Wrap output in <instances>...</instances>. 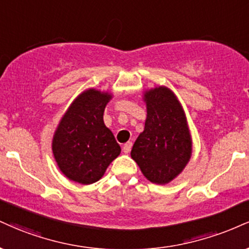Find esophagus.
<instances>
[{
    "label": "esophagus",
    "instance_id": "obj_1",
    "mask_svg": "<svg viewBox=\"0 0 249 249\" xmlns=\"http://www.w3.org/2000/svg\"><path fill=\"white\" fill-rule=\"evenodd\" d=\"M131 148H132V142H126L125 143L124 146H123V152H124L125 154H127V153H130L131 152Z\"/></svg>",
    "mask_w": 249,
    "mask_h": 249
}]
</instances>
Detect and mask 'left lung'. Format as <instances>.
I'll use <instances>...</instances> for the list:
<instances>
[{
  "mask_svg": "<svg viewBox=\"0 0 249 249\" xmlns=\"http://www.w3.org/2000/svg\"><path fill=\"white\" fill-rule=\"evenodd\" d=\"M143 101L147 118L131 157L149 181L169 183L184 169L191 157L187 118L176 96L166 87L146 91Z\"/></svg>",
  "mask_w": 249,
  "mask_h": 249,
  "instance_id": "obj_1",
  "label": "left lung"
}]
</instances>
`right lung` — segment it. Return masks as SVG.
<instances>
[{"instance_id": "1", "label": "right lung", "mask_w": 249, "mask_h": 249, "mask_svg": "<svg viewBox=\"0 0 249 249\" xmlns=\"http://www.w3.org/2000/svg\"><path fill=\"white\" fill-rule=\"evenodd\" d=\"M109 92L88 89L77 96L60 121L52 142L60 170L71 181L91 184L121 154V146L103 122Z\"/></svg>"}]
</instances>
